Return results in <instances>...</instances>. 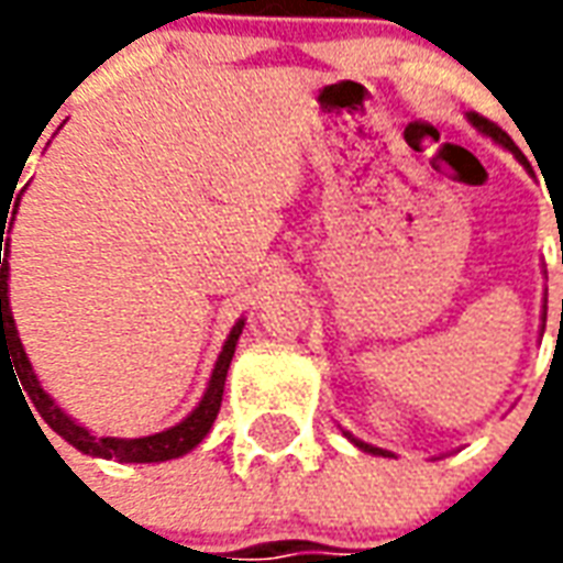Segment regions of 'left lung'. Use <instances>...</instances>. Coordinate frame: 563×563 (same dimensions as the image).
<instances>
[{
    "label": "left lung",
    "mask_w": 563,
    "mask_h": 563,
    "mask_svg": "<svg viewBox=\"0 0 563 563\" xmlns=\"http://www.w3.org/2000/svg\"><path fill=\"white\" fill-rule=\"evenodd\" d=\"M471 123L476 129H479V132H485V135H488V139H495L497 144H504V147H509L512 150V153H516V156H519V162L521 165H525V156H521L519 153V147H516V144H512V139H509L507 132H504V129L497 126V123H492V120H485V117H479V114H471ZM355 446L358 449H365V452H374V455H386V452H383V449H377V446H367V443H362V440H353Z\"/></svg>",
    "instance_id": "obj_1"
}]
</instances>
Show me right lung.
Returning <instances> with one entry per match:
<instances>
[{
    "label": "right lung",
    "instance_id": "add662e5",
    "mask_svg": "<svg viewBox=\"0 0 563 563\" xmlns=\"http://www.w3.org/2000/svg\"><path fill=\"white\" fill-rule=\"evenodd\" d=\"M14 198V192H11ZM11 210V205H8ZM8 210H2L0 205V225L8 222ZM2 241H5V225L0 229V367L2 362H14V371H18L20 386L30 391L32 407L42 413V419L56 434L68 440L71 446L87 452V455H99V459H117V461H168V459H180L186 455L189 449L198 446L205 434L210 431V424L220 413L222 404V386H225V374H229V365H232L234 355V343L241 338V329L244 322H238L229 334V341L222 346L220 358H217V367H213V377H210V386L205 391V398L198 404L192 413L186 416L184 422L174 424L168 431L162 434H150V437H135V440H120V437H92L87 428H80L68 419L54 401L51 395L38 386V379L32 374L30 362H26V353L20 346L18 329H14V317H11V307H8V250H2ZM30 407V404H26Z\"/></svg>",
    "mask_w": 563,
    "mask_h": 563
}]
</instances>
